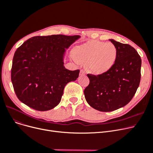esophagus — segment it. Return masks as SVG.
Returning <instances> with one entry per match:
<instances>
[{
	"label": "esophagus",
	"instance_id": "obj_1",
	"mask_svg": "<svg viewBox=\"0 0 153 153\" xmlns=\"http://www.w3.org/2000/svg\"><path fill=\"white\" fill-rule=\"evenodd\" d=\"M85 71L83 70H81L80 71H79V75L81 76H83L85 75Z\"/></svg>",
	"mask_w": 153,
	"mask_h": 153
}]
</instances>
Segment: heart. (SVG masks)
<instances>
[{"label":"heart","instance_id":"heart-1","mask_svg":"<svg viewBox=\"0 0 153 153\" xmlns=\"http://www.w3.org/2000/svg\"><path fill=\"white\" fill-rule=\"evenodd\" d=\"M117 54V49L112 42L94 40L76 48L74 57L78 63H86L89 72L101 75L112 68Z\"/></svg>","mask_w":153,"mask_h":153}]
</instances>
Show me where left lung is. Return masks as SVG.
Masks as SVG:
<instances>
[{"label": "left lung", "instance_id": "1", "mask_svg": "<svg viewBox=\"0 0 153 153\" xmlns=\"http://www.w3.org/2000/svg\"><path fill=\"white\" fill-rule=\"evenodd\" d=\"M117 54L112 68L97 76L88 74L89 84L84 94L88 104L101 112H111L127 105L133 98L141 79V59L130 45L109 39Z\"/></svg>", "mask_w": 153, "mask_h": 153}]
</instances>
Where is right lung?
<instances>
[{"label": "right lung", "instance_id": "obj_1", "mask_svg": "<svg viewBox=\"0 0 153 153\" xmlns=\"http://www.w3.org/2000/svg\"><path fill=\"white\" fill-rule=\"evenodd\" d=\"M80 36H34L16 49L11 79L19 100L31 108L46 111L60 102L65 85L75 81L79 70L64 67L66 49Z\"/></svg>", "mask_w": 153, "mask_h": 153}]
</instances>
